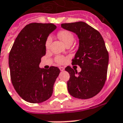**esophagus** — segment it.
Masks as SVG:
<instances>
[{"label": "esophagus", "instance_id": "obj_1", "mask_svg": "<svg viewBox=\"0 0 123 123\" xmlns=\"http://www.w3.org/2000/svg\"><path fill=\"white\" fill-rule=\"evenodd\" d=\"M59 69H60V70L61 71H63L64 70V67H59Z\"/></svg>", "mask_w": 123, "mask_h": 123}]
</instances>
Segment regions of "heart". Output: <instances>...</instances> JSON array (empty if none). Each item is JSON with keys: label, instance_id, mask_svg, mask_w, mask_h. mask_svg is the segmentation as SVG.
Wrapping results in <instances>:
<instances>
[{"label": "heart", "instance_id": "b5f03b06", "mask_svg": "<svg viewBox=\"0 0 123 123\" xmlns=\"http://www.w3.org/2000/svg\"><path fill=\"white\" fill-rule=\"evenodd\" d=\"M58 36L66 45H72V43H73L74 41L75 40V37H74V35L73 34V33L71 32L70 31H67V30H62L61 31H59V33H58ZM52 36L49 35V36H48L47 37L45 42V48L47 49H48L50 47L51 43L52 42ZM55 61L58 64H64L65 62L66 59L63 56L58 55V56L55 57Z\"/></svg>", "mask_w": 123, "mask_h": 123}]
</instances>
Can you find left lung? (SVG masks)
I'll return each mask as SVG.
<instances>
[{"label": "left lung", "mask_w": 123, "mask_h": 123, "mask_svg": "<svg viewBox=\"0 0 123 123\" xmlns=\"http://www.w3.org/2000/svg\"><path fill=\"white\" fill-rule=\"evenodd\" d=\"M63 29L74 32L80 39V47L72 60L80 72L67 66L70 74L67 82L69 93L75 98L88 99L96 96L105 84L109 54L102 36L97 30L83 21L62 23Z\"/></svg>", "instance_id": "obj_1"}]
</instances>
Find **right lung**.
<instances>
[{
  "label": "right lung",
  "instance_id": "obj_1",
  "mask_svg": "<svg viewBox=\"0 0 123 123\" xmlns=\"http://www.w3.org/2000/svg\"><path fill=\"white\" fill-rule=\"evenodd\" d=\"M56 28L53 23L27 25L17 36L9 54L12 85L18 94L31 103H41L49 98L60 73L57 66L48 70L39 67L41 58L45 55V40Z\"/></svg>",
  "mask_w": 123,
  "mask_h": 123
}]
</instances>
